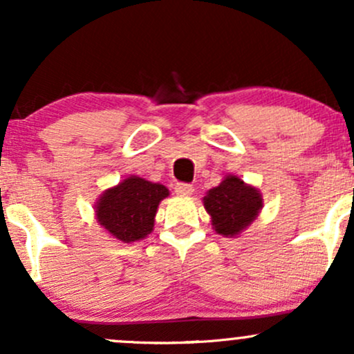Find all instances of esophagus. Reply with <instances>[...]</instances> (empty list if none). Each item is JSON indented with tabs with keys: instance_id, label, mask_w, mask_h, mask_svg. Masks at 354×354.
<instances>
[{
	"instance_id": "obj_1",
	"label": "esophagus",
	"mask_w": 354,
	"mask_h": 354,
	"mask_svg": "<svg viewBox=\"0 0 354 354\" xmlns=\"http://www.w3.org/2000/svg\"><path fill=\"white\" fill-rule=\"evenodd\" d=\"M194 188L188 183H176V186H174V193L178 194V196H191L193 194Z\"/></svg>"
}]
</instances>
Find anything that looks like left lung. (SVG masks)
I'll use <instances>...</instances> for the list:
<instances>
[{
	"label": "left lung",
	"mask_w": 354,
	"mask_h": 354,
	"mask_svg": "<svg viewBox=\"0 0 354 354\" xmlns=\"http://www.w3.org/2000/svg\"><path fill=\"white\" fill-rule=\"evenodd\" d=\"M203 203L214 231L231 238L246 230L263 208L261 193L233 174L209 189Z\"/></svg>",
	"instance_id": "left-lung-1"
}]
</instances>
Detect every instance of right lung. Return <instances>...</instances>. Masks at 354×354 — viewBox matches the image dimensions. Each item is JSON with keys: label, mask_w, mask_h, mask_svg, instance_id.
<instances>
[{"label": "right lung", "mask_w": 354, "mask_h": 354, "mask_svg": "<svg viewBox=\"0 0 354 354\" xmlns=\"http://www.w3.org/2000/svg\"><path fill=\"white\" fill-rule=\"evenodd\" d=\"M168 194V188L160 183L129 176L101 194L95 205L96 219L113 238L140 241L153 231L158 205Z\"/></svg>", "instance_id": "add662e5"}]
</instances>
